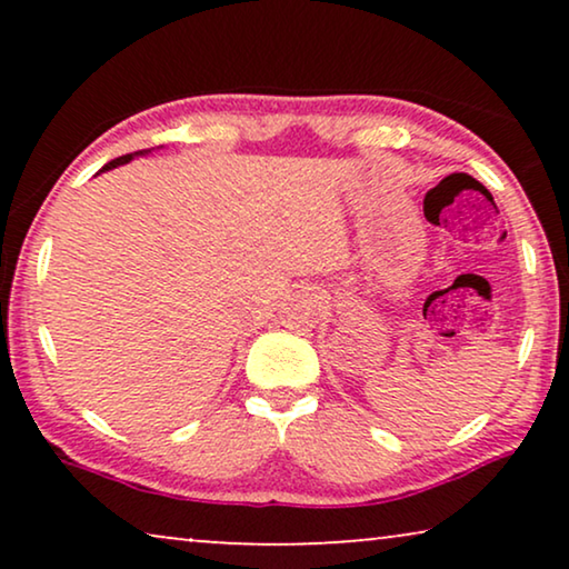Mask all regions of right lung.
I'll list each match as a JSON object with an SVG mask.
<instances>
[{
    "label": "right lung",
    "mask_w": 569,
    "mask_h": 569,
    "mask_svg": "<svg viewBox=\"0 0 569 569\" xmlns=\"http://www.w3.org/2000/svg\"><path fill=\"white\" fill-rule=\"evenodd\" d=\"M150 150H154V147H147V150H134V152H127V154H121V158H113L111 162H106L103 170H106V168H116V166H121V162H129V160H134L137 154H144V152H150Z\"/></svg>",
    "instance_id": "1"
}]
</instances>
